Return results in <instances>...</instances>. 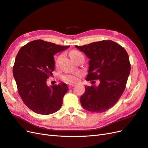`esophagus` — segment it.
I'll return each mask as SVG.
<instances>
[{"label":"esophagus","mask_w":148,"mask_h":148,"mask_svg":"<svg viewBox=\"0 0 148 148\" xmlns=\"http://www.w3.org/2000/svg\"><path fill=\"white\" fill-rule=\"evenodd\" d=\"M74 86V84H69V86H68V87H69V89L73 88Z\"/></svg>","instance_id":"esophagus-1"}]
</instances>
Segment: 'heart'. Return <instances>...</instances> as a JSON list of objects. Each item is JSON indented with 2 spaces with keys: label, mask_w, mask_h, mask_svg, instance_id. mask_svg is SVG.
<instances>
[{
  "label": "heart",
  "mask_w": 148,
  "mask_h": 148,
  "mask_svg": "<svg viewBox=\"0 0 148 148\" xmlns=\"http://www.w3.org/2000/svg\"><path fill=\"white\" fill-rule=\"evenodd\" d=\"M71 57L73 60L76 59L79 56H82V54L80 52L77 51H73L71 52ZM60 59V56H59L56 60V66L58 67L59 64V60ZM82 75V73L81 72H76V73H74L72 74H66L62 75L61 76L62 80L64 82H66L68 83H76L79 81V79L81 77Z\"/></svg>",
  "instance_id": "b5f03b06"
}]
</instances>
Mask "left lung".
Listing matches in <instances>:
<instances>
[{
    "label": "left lung",
    "instance_id": "8db88e82",
    "mask_svg": "<svg viewBox=\"0 0 148 148\" xmlns=\"http://www.w3.org/2000/svg\"><path fill=\"white\" fill-rule=\"evenodd\" d=\"M75 46L90 59L86 81H100L98 86H86L81 97L82 106L94 112L106 111L117 103L126 88L131 71L127 53L110 40Z\"/></svg>",
    "mask_w": 148,
    "mask_h": 148
}]
</instances>
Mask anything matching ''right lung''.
Wrapping results in <instances>:
<instances>
[{
    "instance_id": "add662e5",
    "label": "right lung",
    "mask_w": 148,
    "mask_h": 148,
    "mask_svg": "<svg viewBox=\"0 0 148 148\" xmlns=\"http://www.w3.org/2000/svg\"><path fill=\"white\" fill-rule=\"evenodd\" d=\"M69 47L39 39L24 45L17 53L13 75L19 96L32 111L47 115L61 107L63 97L69 90L67 84L49 87L46 81L55 69L53 56Z\"/></svg>"
}]
</instances>
